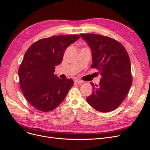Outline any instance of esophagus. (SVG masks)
Listing matches in <instances>:
<instances>
[{"label": "esophagus", "instance_id": "obj_1", "mask_svg": "<svg viewBox=\"0 0 150 150\" xmlns=\"http://www.w3.org/2000/svg\"><path fill=\"white\" fill-rule=\"evenodd\" d=\"M75 82H76V83H83L84 81H83V80H81L77 79V80H75Z\"/></svg>", "mask_w": 150, "mask_h": 150}]
</instances>
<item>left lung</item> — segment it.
I'll return each mask as SVG.
<instances>
[{
    "label": "left lung",
    "instance_id": "left-lung-1",
    "mask_svg": "<svg viewBox=\"0 0 150 150\" xmlns=\"http://www.w3.org/2000/svg\"><path fill=\"white\" fill-rule=\"evenodd\" d=\"M91 49V68L102 76L86 100L98 111L110 112L123 102L132 83L130 58L125 47L114 39L96 34H80Z\"/></svg>",
    "mask_w": 150,
    "mask_h": 150
}]
</instances>
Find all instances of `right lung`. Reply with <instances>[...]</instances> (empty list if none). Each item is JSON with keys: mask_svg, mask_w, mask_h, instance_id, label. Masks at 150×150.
<instances>
[{"mask_svg": "<svg viewBox=\"0 0 150 150\" xmlns=\"http://www.w3.org/2000/svg\"><path fill=\"white\" fill-rule=\"evenodd\" d=\"M79 38L77 35L43 38L26 51L18 69L20 85L25 98L36 109L51 111L64 100L74 81L60 79L54 72L62 62L66 48Z\"/></svg>", "mask_w": 150, "mask_h": 150, "instance_id": "obj_1", "label": "right lung"}]
</instances>
